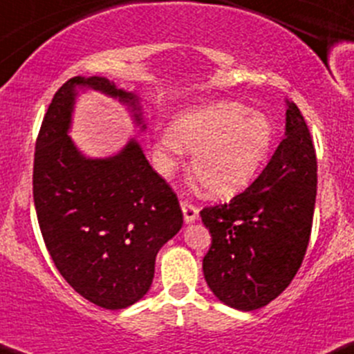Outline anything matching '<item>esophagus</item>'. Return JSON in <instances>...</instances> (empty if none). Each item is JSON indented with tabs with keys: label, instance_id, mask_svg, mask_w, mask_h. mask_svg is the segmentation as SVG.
I'll return each mask as SVG.
<instances>
[{
	"label": "esophagus",
	"instance_id": "esophagus-1",
	"mask_svg": "<svg viewBox=\"0 0 354 354\" xmlns=\"http://www.w3.org/2000/svg\"><path fill=\"white\" fill-rule=\"evenodd\" d=\"M181 209H183L186 223H193L198 218V208L188 201H181Z\"/></svg>",
	"mask_w": 354,
	"mask_h": 354
}]
</instances>
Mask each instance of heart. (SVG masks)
Segmentation results:
<instances>
[{
	"instance_id": "b5f03b06",
	"label": "heart",
	"mask_w": 354,
	"mask_h": 354,
	"mask_svg": "<svg viewBox=\"0 0 354 354\" xmlns=\"http://www.w3.org/2000/svg\"><path fill=\"white\" fill-rule=\"evenodd\" d=\"M274 127L263 112L223 100L181 112L171 129L158 136L162 173H171L183 151L193 153L192 174L213 200H227L247 188L266 165Z\"/></svg>"
}]
</instances>
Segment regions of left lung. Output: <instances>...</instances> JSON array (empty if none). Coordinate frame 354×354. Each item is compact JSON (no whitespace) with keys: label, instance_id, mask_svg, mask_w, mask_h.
Masks as SVG:
<instances>
[{"label":"left lung","instance_id":"left-lung-1","mask_svg":"<svg viewBox=\"0 0 354 354\" xmlns=\"http://www.w3.org/2000/svg\"><path fill=\"white\" fill-rule=\"evenodd\" d=\"M286 106L284 139L257 180L230 203L200 212L212 234L205 281L218 301L245 313L292 282L313 227L316 153L301 111L289 100Z\"/></svg>","mask_w":354,"mask_h":354}]
</instances>
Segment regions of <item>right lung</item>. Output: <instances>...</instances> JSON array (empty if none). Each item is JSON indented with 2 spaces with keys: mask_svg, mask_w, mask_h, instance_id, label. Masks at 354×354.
<instances>
[{
  "mask_svg": "<svg viewBox=\"0 0 354 354\" xmlns=\"http://www.w3.org/2000/svg\"><path fill=\"white\" fill-rule=\"evenodd\" d=\"M119 100L146 131L141 97L106 77L77 75L58 88L41 124L33 200L50 257L75 292L118 310L146 296L159 248L183 227L178 198L131 138L119 153L88 158L68 133L80 92Z\"/></svg>",
  "mask_w": 354,
  "mask_h": 354,
  "instance_id": "1",
  "label": "right lung"
}]
</instances>
